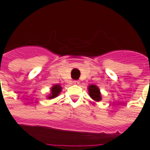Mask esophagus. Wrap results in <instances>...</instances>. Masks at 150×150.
<instances>
[{
  "instance_id": "obj_1",
  "label": "esophagus",
  "mask_w": 150,
  "mask_h": 150,
  "mask_svg": "<svg viewBox=\"0 0 150 150\" xmlns=\"http://www.w3.org/2000/svg\"><path fill=\"white\" fill-rule=\"evenodd\" d=\"M73 83L75 85H79V81H78V80H75V81H73Z\"/></svg>"
}]
</instances>
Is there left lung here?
<instances>
[{
    "label": "left lung",
    "mask_w": 150,
    "mask_h": 150,
    "mask_svg": "<svg viewBox=\"0 0 150 150\" xmlns=\"http://www.w3.org/2000/svg\"><path fill=\"white\" fill-rule=\"evenodd\" d=\"M88 93L90 97L95 100L96 102H99L102 100L101 97V93L100 88H98L96 85L95 84H91L88 86Z\"/></svg>",
    "instance_id": "obj_1"
}]
</instances>
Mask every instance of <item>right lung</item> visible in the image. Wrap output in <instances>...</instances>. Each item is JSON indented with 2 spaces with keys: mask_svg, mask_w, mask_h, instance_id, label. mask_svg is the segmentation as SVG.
Instances as JSON below:
<instances>
[{
  "mask_svg": "<svg viewBox=\"0 0 150 150\" xmlns=\"http://www.w3.org/2000/svg\"><path fill=\"white\" fill-rule=\"evenodd\" d=\"M62 88L60 84H55L52 86L50 88V93L47 96V99L52 100V99L56 98L60 94V92L62 91Z\"/></svg>",
  "mask_w": 150,
  "mask_h": 150,
  "instance_id": "right-lung-1",
  "label": "right lung"
}]
</instances>
